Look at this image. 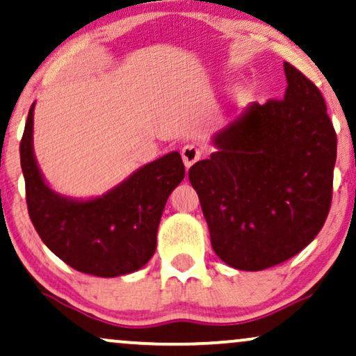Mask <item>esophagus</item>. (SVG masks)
<instances>
[{
  "mask_svg": "<svg viewBox=\"0 0 356 356\" xmlns=\"http://www.w3.org/2000/svg\"><path fill=\"white\" fill-rule=\"evenodd\" d=\"M181 154H182L184 165H186V168L188 169V168H192V165L195 164L197 161L200 159V157H202V151H200L199 147H197V146H193V145H187V146H184V147H182Z\"/></svg>",
  "mask_w": 356,
  "mask_h": 356,
  "instance_id": "esophagus-1",
  "label": "esophagus"
}]
</instances>
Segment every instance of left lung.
Masks as SVG:
<instances>
[{
    "label": "left lung",
    "mask_w": 356,
    "mask_h": 356,
    "mask_svg": "<svg viewBox=\"0 0 356 356\" xmlns=\"http://www.w3.org/2000/svg\"><path fill=\"white\" fill-rule=\"evenodd\" d=\"M282 100L251 103L188 170L223 263L261 271L304 250L330 210L337 134L321 90L284 62Z\"/></svg>",
    "instance_id": "8db88e82"
}]
</instances>
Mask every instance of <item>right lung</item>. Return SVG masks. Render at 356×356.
Wrapping results in <instances>:
<instances>
[{
    "mask_svg": "<svg viewBox=\"0 0 356 356\" xmlns=\"http://www.w3.org/2000/svg\"><path fill=\"white\" fill-rule=\"evenodd\" d=\"M34 106L21 139V169L31 222L44 245L80 273L116 277L141 269L156 251L157 227L186 169L177 151L143 165L93 199L57 193L34 156Z\"/></svg>",
    "mask_w": 356,
    "mask_h": 356,
    "instance_id": "obj_1",
    "label": "right lung"
}]
</instances>
